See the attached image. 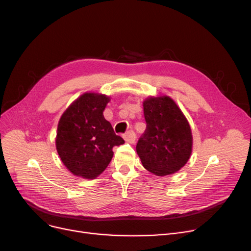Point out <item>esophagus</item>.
Segmentation results:
<instances>
[{
    "instance_id": "esophagus-1",
    "label": "esophagus",
    "mask_w": 251,
    "mask_h": 251,
    "mask_svg": "<svg viewBox=\"0 0 251 251\" xmlns=\"http://www.w3.org/2000/svg\"><path fill=\"white\" fill-rule=\"evenodd\" d=\"M123 137H124L125 141H127V142H129V143H134L135 138H136V135H135V133H134V131L129 130L127 133L124 134Z\"/></svg>"
}]
</instances>
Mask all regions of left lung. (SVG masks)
Here are the masks:
<instances>
[{
  "label": "left lung",
  "instance_id": "obj_1",
  "mask_svg": "<svg viewBox=\"0 0 251 251\" xmlns=\"http://www.w3.org/2000/svg\"><path fill=\"white\" fill-rule=\"evenodd\" d=\"M147 128L136 151L143 167L156 176L174 174L185 165L192 151V133L187 119L170 97L143 101Z\"/></svg>",
  "mask_w": 251,
  "mask_h": 251
}]
</instances>
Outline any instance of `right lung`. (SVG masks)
Masks as SVG:
<instances>
[{
  "mask_svg": "<svg viewBox=\"0 0 251 251\" xmlns=\"http://www.w3.org/2000/svg\"><path fill=\"white\" fill-rule=\"evenodd\" d=\"M110 98L85 92L73 101L62 115L56 137L61 161L78 177L95 179L100 175L113 157V148L124 139L116 135L103 110Z\"/></svg>",
  "mask_w": 251,
  "mask_h": 251,
  "instance_id": "1",
  "label": "right lung"
}]
</instances>
